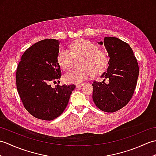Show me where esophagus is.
Instances as JSON below:
<instances>
[{
	"instance_id": "esophagus-1",
	"label": "esophagus",
	"mask_w": 156,
	"mask_h": 156,
	"mask_svg": "<svg viewBox=\"0 0 156 156\" xmlns=\"http://www.w3.org/2000/svg\"><path fill=\"white\" fill-rule=\"evenodd\" d=\"M83 85H84L83 84H76V88H80Z\"/></svg>"
}]
</instances>
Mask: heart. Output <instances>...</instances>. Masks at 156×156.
I'll return each instance as SVG.
<instances>
[{
	"mask_svg": "<svg viewBox=\"0 0 156 156\" xmlns=\"http://www.w3.org/2000/svg\"><path fill=\"white\" fill-rule=\"evenodd\" d=\"M81 58L80 68L71 69L63 76V80L68 84H80L92 74L98 76L107 68L108 59L104 51L98 49L97 45L86 39L78 40L69 45V50L59 49L58 62L62 69L68 70L74 58Z\"/></svg>",
	"mask_w": 156,
	"mask_h": 156,
	"instance_id": "b5f03b06",
	"label": "heart"
}]
</instances>
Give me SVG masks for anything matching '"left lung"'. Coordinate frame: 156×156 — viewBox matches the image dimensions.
<instances>
[{
	"instance_id": "obj_1",
	"label": "left lung",
	"mask_w": 156,
	"mask_h": 156,
	"mask_svg": "<svg viewBox=\"0 0 156 156\" xmlns=\"http://www.w3.org/2000/svg\"><path fill=\"white\" fill-rule=\"evenodd\" d=\"M104 44L109 57L108 67L101 77L102 82L92 84V99L101 111L113 112L121 109L131 100L137 85L139 76L138 63L127 43L114 37H105ZM105 79L109 82L106 84Z\"/></svg>"
}]
</instances>
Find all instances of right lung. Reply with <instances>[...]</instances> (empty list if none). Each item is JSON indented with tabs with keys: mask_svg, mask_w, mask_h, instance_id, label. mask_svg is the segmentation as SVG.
Wrapping results in <instances>:
<instances>
[{
	"mask_svg": "<svg viewBox=\"0 0 156 156\" xmlns=\"http://www.w3.org/2000/svg\"><path fill=\"white\" fill-rule=\"evenodd\" d=\"M58 40L44 39L28 48L23 54L16 73V89L23 104L34 117L54 120L67 107L76 86L55 85L62 76L58 62Z\"/></svg>",
	"mask_w": 156,
	"mask_h": 156,
	"instance_id": "right-lung-1",
	"label": "right lung"
}]
</instances>
